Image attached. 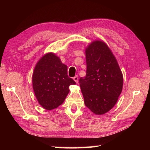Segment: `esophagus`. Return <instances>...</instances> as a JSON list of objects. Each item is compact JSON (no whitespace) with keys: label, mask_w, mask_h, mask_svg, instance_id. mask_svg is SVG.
I'll return each instance as SVG.
<instances>
[{"label":"esophagus","mask_w":150,"mask_h":150,"mask_svg":"<svg viewBox=\"0 0 150 150\" xmlns=\"http://www.w3.org/2000/svg\"><path fill=\"white\" fill-rule=\"evenodd\" d=\"M78 79H79V78H78L77 75H76V76H75L74 77H73V80H74L77 83H78Z\"/></svg>","instance_id":"1"}]
</instances>
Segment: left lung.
<instances>
[{
  "label": "left lung",
  "instance_id": "obj_1",
  "mask_svg": "<svg viewBox=\"0 0 150 150\" xmlns=\"http://www.w3.org/2000/svg\"><path fill=\"white\" fill-rule=\"evenodd\" d=\"M87 72L79 84L85 105L96 115L116 105L123 87V75L117 60L105 42L95 40L85 49Z\"/></svg>",
  "mask_w": 150,
  "mask_h": 150
}]
</instances>
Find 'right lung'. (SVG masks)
<instances>
[{
    "label": "right lung",
    "mask_w": 150,
    "mask_h": 150,
    "mask_svg": "<svg viewBox=\"0 0 150 150\" xmlns=\"http://www.w3.org/2000/svg\"><path fill=\"white\" fill-rule=\"evenodd\" d=\"M76 83L68 77L67 66L54 53L40 58L32 75V87L38 103L46 110L63 104L69 93V86Z\"/></svg>",
    "instance_id": "right-lung-1"
}]
</instances>
